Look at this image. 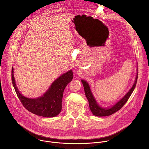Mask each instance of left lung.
Segmentation results:
<instances>
[{
  "instance_id": "obj_1",
  "label": "left lung",
  "mask_w": 149,
  "mask_h": 149,
  "mask_svg": "<svg viewBox=\"0 0 149 149\" xmlns=\"http://www.w3.org/2000/svg\"><path fill=\"white\" fill-rule=\"evenodd\" d=\"M138 70V69H137ZM137 78H138V72H137L136 77V80L134 81V83L133 84V86L131 88V89L129 91V92L127 93L120 101H118L116 104H115L114 105H113L111 107L108 108V109H105V108H102L97 104L92 92L90 89V87L89 86L88 83L84 79H81V82L83 84L84 88V91L85 94H86V97L87 98V100L89 102V105H90V110L91 111L92 113L96 116L98 117H105V116H110L114 113L117 112L119 110H120L123 107V105L126 103L127 100H129L130 98V95H132L133 91H134L136 86V83L137 81Z\"/></svg>"
}]
</instances>
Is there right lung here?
Listing matches in <instances>:
<instances>
[{"instance_id": "1", "label": "right lung", "mask_w": 149, "mask_h": 149, "mask_svg": "<svg viewBox=\"0 0 149 149\" xmlns=\"http://www.w3.org/2000/svg\"><path fill=\"white\" fill-rule=\"evenodd\" d=\"M72 71L70 70L55 80L43 95L36 98H29L24 96L19 91L14 78L13 68H12L13 86L24 107L33 114L45 117H54L60 113L63 91L68 83L72 81Z\"/></svg>"}]
</instances>
